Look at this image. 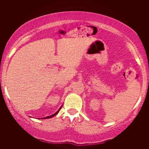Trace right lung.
I'll return each instance as SVG.
<instances>
[{
    "mask_svg": "<svg viewBox=\"0 0 149 149\" xmlns=\"http://www.w3.org/2000/svg\"><path fill=\"white\" fill-rule=\"evenodd\" d=\"M61 108H60V109H58V112H55V114H53V115H50V116H48V117H45V118H44V119H48V118H53V117L54 116H55V115H57V114H58V112H59V111H60V109H61Z\"/></svg>",
    "mask_w": 149,
    "mask_h": 149,
    "instance_id": "right-lung-1",
    "label": "right lung"
}]
</instances>
